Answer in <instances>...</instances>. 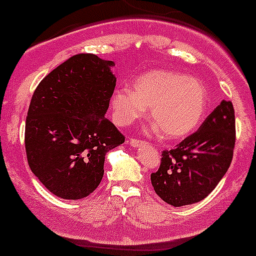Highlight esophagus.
<instances>
[{
    "mask_svg": "<svg viewBox=\"0 0 256 256\" xmlns=\"http://www.w3.org/2000/svg\"><path fill=\"white\" fill-rule=\"evenodd\" d=\"M142 144H144L142 140L133 139V138H130V139H129V145L133 146V148H139V146L142 145Z\"/></svg>",
    "mask_w": 256,
    "mask_h": 256,
    "instance_id": "34e87169",
    "label": "esophagus"
}]
</instances>
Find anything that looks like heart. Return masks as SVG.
<instances>
[{
	"instance_id": "1",
	"label": "heart",
	"mask_w": 256,
	"mask_h": 256,
	"mask_svg": "<svg viewBox=\"0 0 256 256\" xmlns=\"http://www.w3.org/2000/svg\"><path fill=\"white\" fill-rule=\"evenodd\" d=\"M114 117L120 124H130L150 108L154 120L148 133L164 130L169 139L192 133L203 118L206 92L200 81L169 70H151L138 76L133 90L118 88L111 96Z\"/></svg>"
}]
</instances>
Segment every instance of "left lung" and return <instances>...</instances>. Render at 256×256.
Segmentation results:
<instances>
[{
    "label": "left lung",
    "mask_w": 256,
    "mask_h": 256,
    "mask_svg": "<svg viewBox=\"0 0 256 256\" xmlns=\"http://www.w3.org/2000/svg\"><path fill=\"white\" fill-rule=\"evenodd\" d=\"M234 142V105L222 100L196 133L163 151L160 169L151 174L154 192L173 206L204 200L228 172Z\"/></svg>",
    "instance_id": "1"
}]
</instances>
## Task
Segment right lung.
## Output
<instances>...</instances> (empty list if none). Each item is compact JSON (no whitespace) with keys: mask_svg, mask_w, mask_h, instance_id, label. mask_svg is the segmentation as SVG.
Listing matches in <instances>:
<instances>
[{"mask_svg":"<svg viewBox=\"0 0 256 256\" xmlns=\"http://www.w3.org/2000/svg\"><path fill=\"white\" fill-rule=\"evenodd\" d=\"M114 62L77 54L37 86L25 124L32 173L52 194L81 200L99 186L105 156L124 136L105 117L116 77Z\"/></svg>","mask_w":256,"mask_h":256,"instance_id":"right-lung-1","label":"right lung"}]
</instances>
